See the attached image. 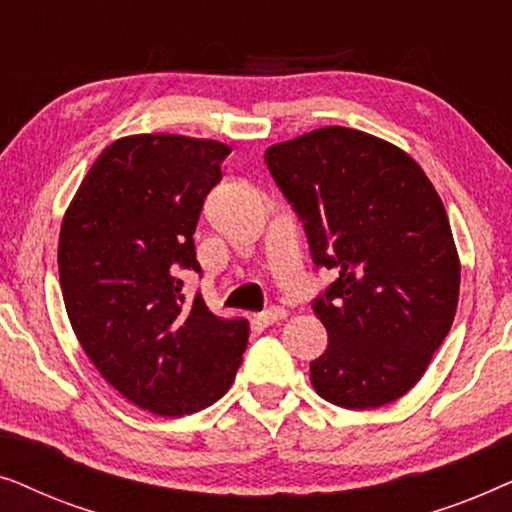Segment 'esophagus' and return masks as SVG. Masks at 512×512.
<instances>
[{
    "label": "esophagus",
    "mask_w": 512,
    "mask_h": 512,
    "mask_svg": "<svg viewBox=\"0 0 512 512\" xmlns=\"http://www.w3.org/2000/svg\"><path fill=\"white\" fill-rule=\"evenodd\" d=\"M284 317H286V310H282V307H277V305H272L265 312L258 314L256 319H258V324H261V326H272V324H277V321H282Z\"/></svg>",
    "instance_id": "esophagus-1"
}]
</instances>
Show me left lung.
Instances as JSON below:
<instances>
[{"mask_svg":"<svg viewBox=\"0 0 512 512\" xmlns=\"http://www.w3.org/2000/svg\"><path fill=\"white\" fill-rule=\"evenodd\" d=\"M265 165L312 263L338 275L312 300L328 333L310 363L314 391L347 410L396 401L424 375L459 303L461 265L436 188L398 146L340 125L270 146Z\"/></svg>","mask_w":512,"mask_h":512,"instance_id":"1","label":"left lung"}]
</instances>
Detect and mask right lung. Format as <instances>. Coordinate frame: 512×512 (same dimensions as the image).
<instances>
[{
    "label": "right lung",
    "mask_w": 512,
    "mask_h": 512,
    "mask_svg": "<svg viewBox=\"0 0 512 512\" xmlns=\"http://www.w3.org/2000/svg\"><path fill=\"white\" fill-rule=\"evenodd\" d=\"M228 153L181 135L116 139L62 219L69 324L104 380L160 417L219 401L247 349V321L216 317L202 293H181V272H202L193 233Z\"/></svg>",
    "instance_id": "1"
}]
</instances>
